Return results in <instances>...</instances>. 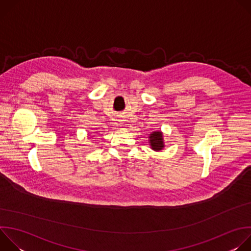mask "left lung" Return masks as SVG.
I'll list each match as a JSON object with an SVG mask.
<instances>
[{
    "label": "left lung",
    "instance_id": "8db88e82",
    "mask_svg": "<svg viewBox=\"0 0 251 251\" xmlns=\"http://www.w3.org/2000/svg\"><path fill=\"white\" fill-rule=\"evenodd\" d=\"M149 145L152 150L159 152L165 148L164 135L162 131H154L149 135Z\"/></svg>",
    "mask_w": 251,
    "mask_h": 251
}]
</instances>
